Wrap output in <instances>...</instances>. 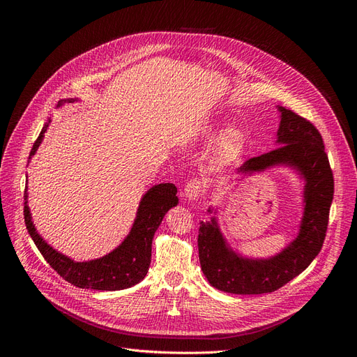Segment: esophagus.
Listing matches in <instances>:
<instances>
[{
	"label": "esophagus",
	"mask_w": 357,
	"mask_h": 357,
	"mask_svg": "<svg viewBox=\"0 0 357 357\" xmlns=\"http://www.w3.org/2000/svg\"><path fill=\"white\" fill-rule=\"evenodd\" d=\"M205 190H207V183H205L204 178H190L186 185H185V190H183V193H185L186 198L189 199H197L199 197H202Z\"/></svg>",
	"instance_id": "obj_1"
}]
</instances>
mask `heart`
<instances>
[{
  "label": "heart",
  "mask_w": 357,
  "mask_h": 357,
  "mask_svg": "<svg viewBox=\"0 0 357 357\" xmlns=\"http://www.w3.org/2000/svg\"><path fill=\"white\" fill-rule=\"evenodd\" d=\"M243 146V134L236 129L226 132L218 146V158L220 160H228L240 152Z\"/></svg>",
  "instance_id": "b5f03b06"
}]
</instances>
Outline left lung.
I'll return each instance as SVG.
<instances>
[{
    "label": "left lung",
    "mask_w": 357,
    "mask_h": 357,
    "mask_svg": "<svg viewBox=\"0 0 357 357\" xmlns=\"http://www.w3.org/2000/svg\"><path fill=\"white\" fill-rule=\"evenodd\" d=\"M278 128V147L245 160L238 172L252 174L275 164L295 167L305 178V211L299 235L275 257L253 261L235 255L225 244L218 223L199 222L198 250L208 283L235 295H261L283 287L299 275L321 250L333 199V174L317 128L284 107ZM211 213V210H208Z\"/></svg>",
    "instance_id": "8db88e82"
}]
</instances>
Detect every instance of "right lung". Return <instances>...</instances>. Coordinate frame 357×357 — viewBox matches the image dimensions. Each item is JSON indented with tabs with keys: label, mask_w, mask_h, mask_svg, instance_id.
Wrapping results in <instances>:
<instances>
[{
	"label": "right lung",
	"mask_w": 357,
	"mask_h": 357,
	"mask_svg": "<svg viewBox=\"0 0 357 357\" xmlns=\"http://www.w3.org/2000/svg\"><path fill=\"white\" fill-rule=\"evenodd\" d=\"M46 128L47 125L43 126L38 138L31 149L29 156L36 153L43 135L46 132ZM176 193L177 188L172 183H160V185L153 186L139 202L137 219L126 240L112 253L89 262H74L70 257L53 250L46 241H43L34 225H32L26 202L24 207V218L32 241L36 243L47 264L63 280L80 289L122 290L137 284L146 277L150 259H152L153 235L165 213L177 205L178 198ZM24 195L26 199V188Z\"/></svg>",
	"instance_id": "add662e5"
}]
</instances>
